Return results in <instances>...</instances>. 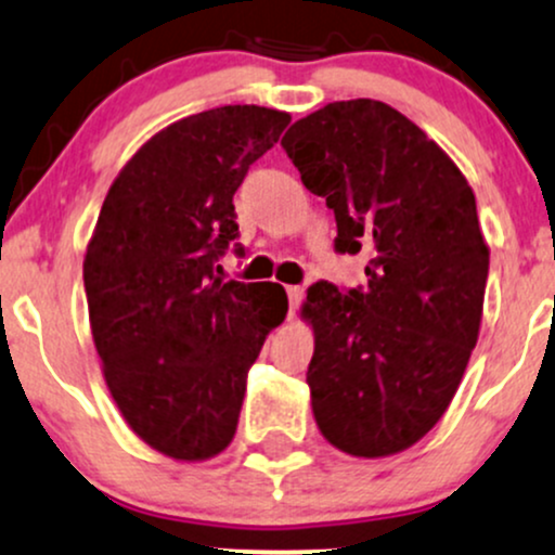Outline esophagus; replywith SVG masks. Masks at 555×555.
Here are the masks:
<instances>
[{"label":"esophagus","mask_w":555,"mask_h":555,"mask_svg":"<svg viewBox=\"0 0 555 555\" xmlns=\"http://www.w3.org/2000/svg\"><path fill=\"white\" fill-rule=\"evenodd\" d=\"M286 297H289V305H292V308H297V305L302 302L305 289H302V286H286Z\"/></svg>","instance_id":"obj_1"}]
</instances>
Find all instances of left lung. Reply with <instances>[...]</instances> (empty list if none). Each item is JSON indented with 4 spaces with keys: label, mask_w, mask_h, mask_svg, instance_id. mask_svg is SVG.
<instances>
[{
    "label": "left lung",
    "mask_w": 555,
    "mask_h": 555,
    "mask_svg": "<svg viewBox=\"0 0 555 555\" xmlns=\"http://www.w3.org/2000/svg\"><path fill=\"white\" fill-rule=\"evenodd\" d=\"M282 149L334 211V250L371 253L365 286L308 289L315 423L352 456L397 454L441 420L477 344L488 245L473 188L384 101L323 106Z\"/></svg>",
    "instance_id": "1"
}]
</instances>
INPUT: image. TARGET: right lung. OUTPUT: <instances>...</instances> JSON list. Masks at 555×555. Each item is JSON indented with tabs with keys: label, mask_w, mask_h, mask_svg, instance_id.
<instances>
[{
	"label": "right lung",
	"mask_w": 555,
	"mask_h": 555,
	"mask_svg": "<svg viewBox=\"0 0 555 555\" xmlns=\"http://www.w3.org/2000/svg\"><path fill=\"white\" fill-rule=\"evenodd\" d=\"M289 114L219 106L154 135L119 171L82 263L88 315L119 412L151 449L197 462L237 430L247 371L286 315L273 282H221L240 242L232 197Z\"/></svg>",
	"instance_id": "1"
}]
</instances>
